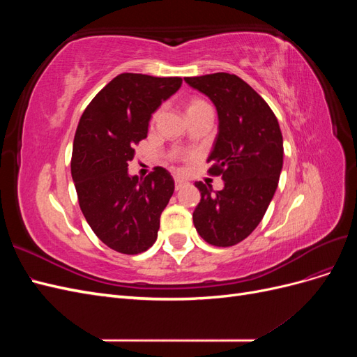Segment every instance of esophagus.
<instances>
[{"mask_svg": "<svg viewBox=\"0 0 357 357\" xmlns=\"http://www.w3.org/2000/svg\"><path fill=\"white\" fill-rule=\"evenodd\" d=\"M174 183H176V189H177V190H178V189H181L183 186L186 185V181H185V180H181V178H176V181H174Z\"/></svg>", "mask_w": 357, "mask_h": 357, "instance_id": "esophagus-1", "label": "esophagus"}]
</instances>
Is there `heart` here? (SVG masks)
<instances>
[{
  "label": "heart",
  "mask_w": 357,
  "mask_h": 357,
  "mask_svg": "<svg viewBox=\"0 0 357 357\" xmlns=\"http://www.w3.org/2000/svg\"><path fill=\"white\" fill-rule=\"evenodd\" d=\"M204 109H210V105H208L207 102H205V101L199 100V98H192V100H189V101L186 102V114H188V116H190V114H193V113H197V112H199V110H204ZM156 117H158V113L153 114L152 123L156 121Z\"/></svg>",
  "instance_id": "b5f03b06"
}]
</instances>
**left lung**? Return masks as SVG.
<instances>
[{
	"label": "left lung",
	"mask_w": 357,
	"mask_h": 357,
	"mask_svg": "<svg viewBox=\"0 0 357 357\" xmlns=\"http://www.w3.org/2000/svg\"><path fill=\"white\" fill-rule=\"evenodd\" d=\"M207 95L219 116V131L207 162L225 188L197 181L201 201L193 225L204 241L215 247L238 244L261 223L283 168V135L265 100L238 75L214 73L185 77Z\"/></svg>",
	"instance_id": "1"
}]
</instances>
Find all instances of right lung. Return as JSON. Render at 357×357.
Returning <instances> with one entry per match:
<instances>
[{
  "label": "right lung",
  "mask_w": 357,
  "mask_h": 357,
  "mask_svg": "<svg viewBox=\"0 0 357 357\" xmlns=\"http://www.w3.org/2000/svg\"><path fill=\"white\" fill-rule=\"evenodd\" d=\"M180 86V77L119 74L80 117L71 158L79 204L95 235L119 253H143L158 238L174 180L162 167L144 180L129 176L128 162L147 137L152 114Z\"/></svg>",
  "instance_id": "1"
}]
</instances>
